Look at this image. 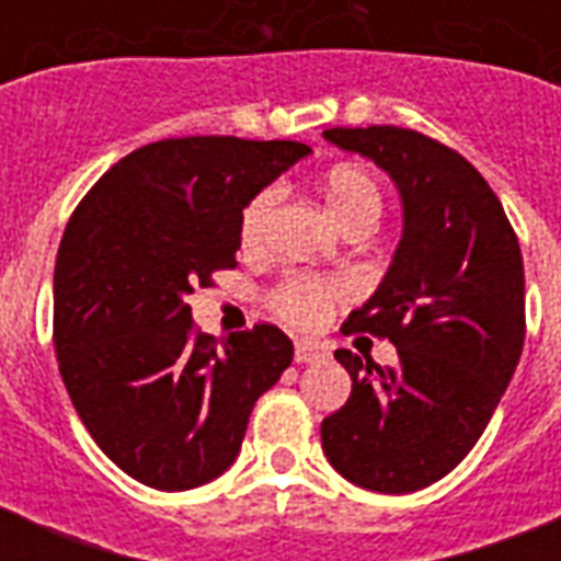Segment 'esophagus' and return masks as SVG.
Returning <instances> with one entry per match:
<instances>
[{"instance_id": "obj_1", "label": "esophagus", "mask_w": 561, "mask_h": 561, "mask_svg": "<svg viewBox=\"0 0 561 561\" xmlns=\"http://www.w3.org/2000/svg\"><path fill=\"white\" fill-rule=\"evenodd\" d=\"M325 352L317 346V343L311 341H297V352H294V358H297V364H317V360L323 358Z\"/></svg>"}]
</instances>
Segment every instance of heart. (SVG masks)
Segmentation results:
<instances>
[{"mask_svg":"<svg viewBox=\"0 0 561 561\" xmlns=\"http://www.w3.org/2000/svg\"><path fill=\"white\" fill-rule=\"evenodd\" d=\"M323 201L325 209L337 220V227L346 232L352 227L373 229L381 218V188L375 178L360 165H334L323 180ZM282 203V188L267 186L247 203L241 215V241L244 247H259L267 238L276 209ZM346 297L341 282L317 279V276H290L273 294V306L285 320L297 325H317L323 323L329 308Z\"/></svg>","mask_w":561,"mask_h":561,"instance_id":"obj_1","label":"heart"}]
</instances>
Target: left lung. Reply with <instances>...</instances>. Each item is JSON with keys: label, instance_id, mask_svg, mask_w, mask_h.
I'll return each mask as SVG.
<instances>
[{"label": "left lung", "instance_id": "left-lung-1", "mask_svg": "<svg viewBox=\"0 0 561 561\" xmlns=\"http://www.w3.org/2000/svg\"><path fill=\"white\" fill-rule=\"evenodd\" d=\"M323 139L373 160L399 188L401 238L343 334L390 337L396 367L337 350L352 396L323 419V454L369 492L408 495L445 478L486 431L524 350V262L480 171L436 139L392 125Z\"/></svg>", "mask_w": 561, "mask_h": 561}]
</instances>
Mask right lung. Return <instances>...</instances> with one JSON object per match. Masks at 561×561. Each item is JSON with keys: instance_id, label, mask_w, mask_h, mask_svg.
I'll use <instances>...</instances> for the list:
<instances>
[{"instance_id": "obj_1", "label": "right lung", "mask_w": 561, "mask_h": 561, "mask_svg": "<svg viewBox=\"0 0 561 561\" xmlns=\"http://www.w3.org/2000/svg\"><path fill=\"white\" fill-rule=\"evenodd\" d=\"M302 142L183 136L145 145L87 192L55 264V350L99 448L145 486L183 492L236 462L253 404L294 360L276 325L194 332V288L232 271L247 203Z\"/></svg>"}]
</instances>
